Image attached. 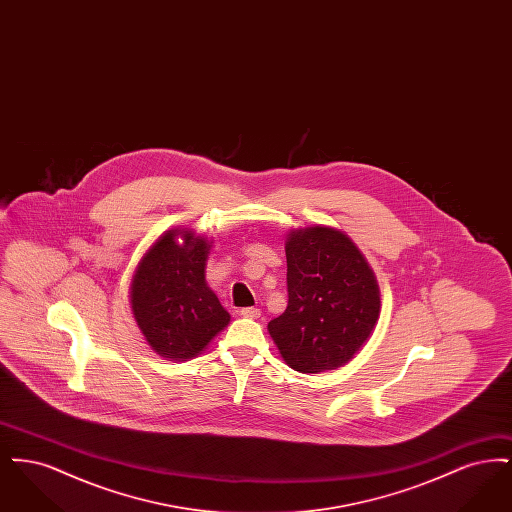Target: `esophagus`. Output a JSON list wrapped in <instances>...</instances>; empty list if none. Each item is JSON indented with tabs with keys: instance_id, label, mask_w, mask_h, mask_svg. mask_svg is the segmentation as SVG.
<instances>
[{
	"instance_id": "esophagus-1",
	"label": "esophagus",
	"mask_w": 512,
	"mask_h": 512,
	"mask_svg": "<svg viewBox=\"0 0 512 512\" xmlns=\"http://www.w3.org/2000/svg\"><path fill=\"white\" fill-rule=\"evenodd\" d=\"M240 315L245 318H259L261 311L257 307H244V309H240Z\"/></svg>"
}]
</instances>
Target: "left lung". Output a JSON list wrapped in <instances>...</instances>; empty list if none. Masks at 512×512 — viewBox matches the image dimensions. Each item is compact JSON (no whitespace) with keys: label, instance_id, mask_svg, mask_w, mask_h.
Here are the masks:
<instances>
[{"label":"left lung","instance_id":"1","mask_svg":"<svg viewBox=\"0 0 512 512\" xmlns=\"http://www.w3.org/2000/svg\"><path fill=\"white\" fill-rule=\"evenodd\" d=\"M288 307L268 334L293 370L349 363L380 317V288L365 255L336 228L293 230L286 240Z\"/></svg>","mask_w":512,"mask_h":512}]
</instances>
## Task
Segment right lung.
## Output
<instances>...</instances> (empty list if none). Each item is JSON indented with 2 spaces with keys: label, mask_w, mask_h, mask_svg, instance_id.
Returning a JSON list of instances; mask_svg holds the SVG:
<instances>
[{
  "label": "right lung",
  "mask_w": 512,
  "mask_h": 512,
  "mask_svg": "<svg viewBox=\"0 0 512 512\" xmlns=\"http://www.w3.org/2000/svg\"><path fill=\"white\" fill-rule=\"evenodd\" d=\"M209 247L192 230H169L147 249L132 276V315L161 357L192 359L230 322L205 282Z\"/></svg>",
  "instance_id": "right-lung-1"
}]
</instances>
